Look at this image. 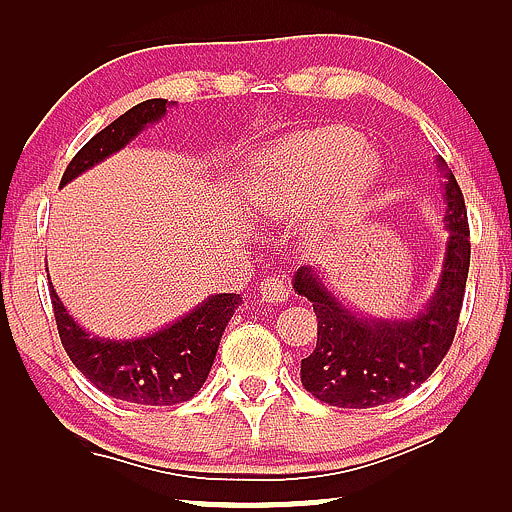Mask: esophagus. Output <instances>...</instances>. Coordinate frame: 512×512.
Instances as JSON below:
<instances>
[{"label": "esophagus", "mask_w": 512, "mask_h": 512, "mask_svg": "<svg viewBox=\"0 0 512 512\" xmlns=\"http://www.w3.org/2000/svg\"><path fill=\"white\" fill-rule=\"evenodd\" d=\"M259 292H262L264 301H269V304H283L292 294V287L285 276H266L262 285H259Z\"/></svg>", "instance_id": "34e87169"}]
</instances>
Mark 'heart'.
I'll list each match as a JSON object with an SVG mask.
<instances>
[{
	"instance_id": "1",
	"label": "heart",
	"mask_w": 512,
	"mask_h": 512,
	"mask_svg": "<svg viewBox=\"0 0 512 512\" xmlns=\"http://www.w3.org/2000/svg\"><path fill=\"white\" fill-rule=\"evenodd\" d=\"M380 162L348 127H322L292 136L255 157L246 192L259 213L297 220L320 241L362 215L378 181Z\"/></svg>"
}]
</instances>
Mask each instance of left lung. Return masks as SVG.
I'll return each mask as SVG.
<instances>
[{
  "instance_id": "left-lung-1",
  "label": "left lung",
  "mask_w": 512,
  "mask_h": 512,
  "mask_svg": "<svg viewBox=\"0 0 512 512\" xmlns=\"http://www.w3.org/2000/svg\"><path fill=\"white\" fill-rule=\"evenodd\" d=\"M445 241L443 266L427 306L413 318H376L345 304L313 266L294 271V292L318 315V343L301 359V385L338 408H373L417 390L448 355L462 311L471 262L462 190L443 157Z\"/></svg>"
}]
</instances>
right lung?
<instances>
[{
  "label": "right lung",
  "mask_w": 512,
  "mask_h": 512,
  "mask_svg": "<svg viewBox=\"0 0 512 512\" xmlns=\"http://www.w3.org/2000/svg\"><path fill=\"white\" fill-rule=\"evenodd\" d=\"M167 99H148L122 113L92 136L64 171L60 187L104 162L134 141L143 129L167 115ZM57 331L76 369L97 390L141 406H174L192 399L211 373L222 331L229 325L241 294H211L171 325L139 338H102L71 318L50 283Z\"/></svg>",
  "instance_id": "add662e5"
}]
</instances>
